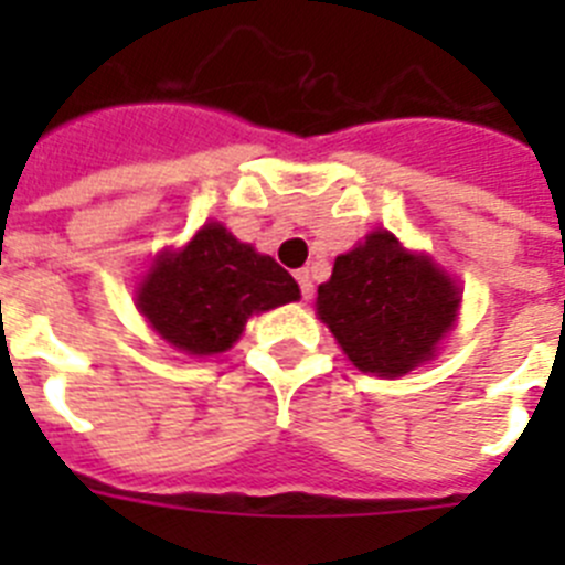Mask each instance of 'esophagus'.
Masks as SVG:
<instances>
[{
	"mask_svg": "<svg viewBox=\"0 0 565 565\" xmlns=\"http://www.w3.org/2000/svg\"><path fill=\"white\" fill-rule=\"evenodd\" d=\"M297 282H299V291H302V299H311L313 297V279L308 274V268L297 271Z\"/></svg>",
	"mask_w": 565,
	"mask_h": 565,
	"instance_id": "esophagus-1",
	"label": "esophagus"
}]
</instances>
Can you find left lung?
<instances>
[{"mask_svg":"<svg viewBox=\"0 0 565 565\" xmlns=\"http://www.w3.org/2000/svg\"><path fill=\"white\" fill-rule=\"evenodd\" d=\"M461 306V291L427 254L407 252L376 228L339 254L317 291V313L362 373L396 379L436 356Z\"/></svg>","mask_w":565,"mask_h":565,"instance_id":"8db88e82","label":"left lung"}]
</instances>
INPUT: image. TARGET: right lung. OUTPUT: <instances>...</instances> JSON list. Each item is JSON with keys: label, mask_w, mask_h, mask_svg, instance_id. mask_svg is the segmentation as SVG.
Instances as JSON below:
<instances>
[{"label": "right lung", "mask_w": 565, "mask_h": 565, "mask_svg": "<svg viewBox=\"0 0 565 565\" xmlns=\"http://www.w3.org/2000/svg\"><path fill=\"white\" fill-rule=\"evenodd\" d=\"M299 299L291 274L239 243L223 223H206L178 252H161L135 291L152 331L189 356L228 351L248 317Z\"/></svg>", "instance_id": "right-lung-1"}]
</instances>
